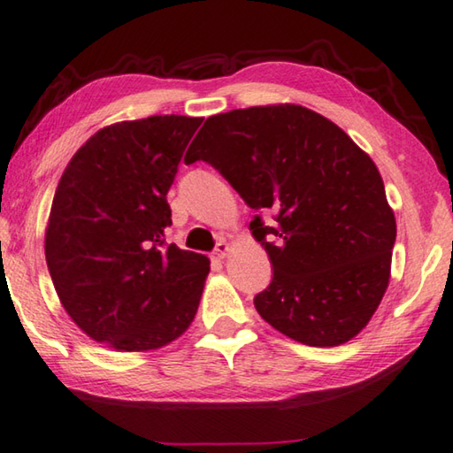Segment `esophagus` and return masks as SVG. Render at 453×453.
I'll return each instance as SVG.
<instances>
[{
	"label": "esophagus",
	"mask_w": 453,
	"mask_h": 453,
	"mask_svg": "<svg viewBox=\"0 0 453 453\" xmlns=\"http://www.w3.org/2000/svg\"><path fill=\"white\" fill-rule=\"evenodd\" d=\"M228 252H231V244H228L226 241H219L217 247H214L212 257L217 260H225L228 257Z\"/></svg>",
	"instance_id": "1"
}]
</instances>
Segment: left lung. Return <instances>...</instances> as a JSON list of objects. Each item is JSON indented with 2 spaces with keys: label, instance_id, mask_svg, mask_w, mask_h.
<instances>
[{
  "label": "left lung",
  "instance_id": "8db88e82",
  "mask_svg": "<svg viewBox=\"0 0 453 453\" xmlns=\"http://www.w3.org/2000/svg\"><path fill=\"white\" fill-rule=\"evenodd\" d=\"M212 165L257 214L273 263L258 314L296 342L340 346L370 322L390 282L394 211L376 165L303 105L234 109L204 121L185 163Z\"/></svg>",
  "mask_w": 453,
  "mask_h": 453
}]
</instances>
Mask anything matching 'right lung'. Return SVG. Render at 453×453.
Returning <instances> with one entry per match:
<instances>
[{
  "mask_svg": "<svg viewBox=\"0 0 453 453\" xmlns=\"http://www.w3.org/2000/svg\"><path fill=\"white\" fill-rule=\"evenodd\" d=\"M201 117L153 115L87 139L55 190L45 260L79 328L119 352L157 350L193 322L209 258L165 242L166 193Z\"/></svg>",
  "mask_w": 453,
  "mask_h": 453,
  "instance_id": "add662e5",
  "label": "right lung"
}]
</instances>
